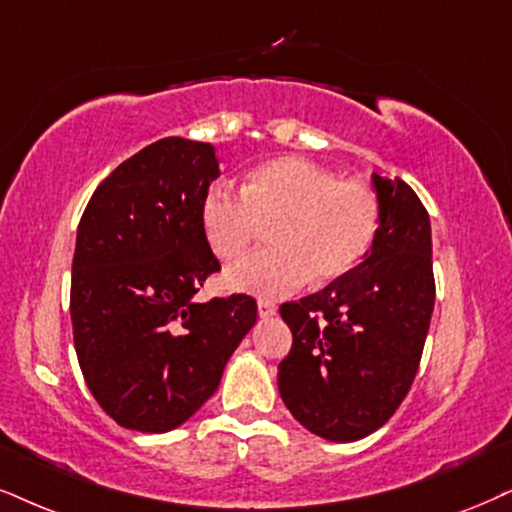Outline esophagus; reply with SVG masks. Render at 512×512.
Returning a JSON list of instances; mask_svg holds the SVG:
<instances>
[{"instance_id":"esophagus-1","label":"esophagus","mask_w":512,"mask_h":512,"mask_svg":"<svg viewBox=\"0 0 512 512\" xmlns=\"http://www.w3.org/2000/svg\"><path fill=\"white\" fill-rule=\"evenodd\" d=\"M275 313H277V306L273 301H266V299L258 301V315H261V318H273Z\"/></svg>"}]
</instances>
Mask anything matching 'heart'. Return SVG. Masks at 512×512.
Returning <instances> with one entry per match:
<instances>
[{"instance_id": "heart-1", "label": "heart", "mask_w": 512, "mask_h": 512, "mask_svg": "<svg viewBox=\"0 0 512 512\" xmlns=\"http://www.w3.org/2000/svg\"><path fill=\"white\" fill-rule=\"evenodd\" d=\"M213 254L235 261L273 223V249L225 273V287L256 296L292 294L315 280L332 282L363 261L380 227V199L361 180H344L304 156H280L249 170L242 189L218 182L201 201Z\"/></svg>"}]
</instances>
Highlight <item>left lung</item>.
<instances>
[{
    "label": "left lung",
    "instance_id": "obj_1",
    "mask_svg": "<svg viewBox=\"0 0 512 512\" xmlns=\"http://www.w3.org/2000/svg\"><path fill=\"white\" fill-rule=\"evenodd\" d=\"M380 227L351 273L280 306L292 351L280 396L308 432L356 441L387 422L418 372L434 311L432 227L403 180L372 173Z\"/></svg>",
    "mask_w": 512,
    "mask_h": 512
}]
</instances>
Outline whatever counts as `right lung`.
I'll return each mask as SVG.
<instances>
[{
  "instance_id": "add662e5",
  "label": "right lung",
  "mask_w": 512,
  "mask_h": 512,
  "mask_svg": "<svg viewBox=\"0 0 512 512\" xmlns=\"http://www.w3.org/2000/svg\"><path fill=\"white\" fill-rule=\"evenodd\" d=\"M220 175L208 142L163 137L94 189L73 254L78 363L99 406L125 430L170 432L216 394L256 323V299L197 304L218 273L201 201Z\"/></svg>"
}]
</instances>
